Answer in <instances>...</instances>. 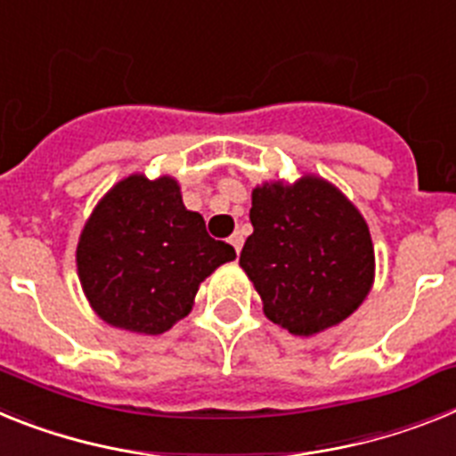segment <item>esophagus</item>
I'll use <instances>...</instances> for the list:
<instances>
[{"label":"esophagus","mask_w":456,"mask_h":456,"mask_svg":"<svg viewBox=\"0 0 456 456\" xmlns=\"http://www.w3.org/2000/svg\"><path fill=\"white\" fill-rule=\"evenodd\" d=\"M229 243H232V248H233V250H236V255H239L240 248H243V233L233 232L232 236H229Z\"/></svg>","instance_id":"1"}]
</instances>
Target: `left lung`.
Segmentation results:
<instances>
[{
	"label": "left lung",
	"instance_id": "8db88e82",
	"mask_svg": "<svg viewBox=\"0 0 456 456\" xmlns=\"http://www.w3.org/2000/svg\"><path fill=\"white\" fill-rule=\"evenodd\" d=\"M250 223L240 268L273 323L310 338L367 298L374 282L370 227L332 183L305 174L291 185H256Z\"/></svg>",
	"mask_w": 456,
	"mask_h": 456
}]
</instances>
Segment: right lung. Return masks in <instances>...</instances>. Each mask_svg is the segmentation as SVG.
<instances>
[{
  "instance_id": "1",
  "label": "right lung",
  "mask_w": 456,
  "mask_h": 456,
  "mask_svg": "<svg viewBox=\"0 0 456 456\" xmlns=\"http://www.w3.org/2000/svg\"><path fill=\"white\" fill-rule=\"evenodd\" d=\"M232 259V245L208 236L172 176L118 181L77 243V275L94 312L142 335H160L188 316L200 284Z\"/></svg>"
}]
</instances>
